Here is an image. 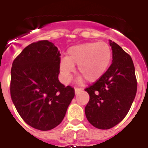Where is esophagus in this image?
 Masks as SVG:
<instances>
[{
  "mask_svg": "<svg viewBox=\"0 0 148 148\" xmlns=\"http://www.w3.org/2000/svg\"><path fill=\"white\" fill-rule=\"evenodd\" d=\"M83 90L82 88H75V94H78L79 92H82V91Z\"/></svg>",
  "mask_w": 148,
  "mask_h": 148,
  "instance_id": "obj_1",
  "label": "esophagus"
}]
</instances>
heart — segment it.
I'll use <instances>...</instances> for the list:
<instances>
[{
    "label": "heart",
    "instance_id": "1",
    "mask_svg": "<svg viewBox=\"0 0 148 148\" xmlns=\"http://www.w3.org/2000/svg\"><path fill=\"white\" fill-rule=\"evenodd\" d=\"M112 49L106 42H89L75 45L69 48L66 58L60 60V70L62 81H70L74 66H78V73L89 83L100 79L109 68L112 62Z\"/></svg>",
    "mask_w": 148,
    "mask_h": 148
}]
</instances>
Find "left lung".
Returning <instances> with one entry per match:
<instances>
[{
    "label": "left lung",
    "mask_w": 148,
    "mask_h": 148,
    "mask_svg": "<svg viewBox=\"0 0 148 148\" xmlns=\"http://www.w3.org/2000/svg\"><path fill=\"white\" fill-rule=\"evenodd\" d=\"M112 63L102 77L86 88L89 101L85 108L91 125L109 129L121 122L131 108L137 92V79L132 57L119 45L109 40Z\"/></svg>",
    "instance_id": "left-lung-1"
}]
</instances>
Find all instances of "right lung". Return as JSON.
Instances as JSON below:
<instances>
[{
  "label": "right lung",
  "instance_id": "right-lung-1",
  "mask_svg": "<svg viewBox=\"0 0 148 148\" xmlns=\"http://www.w3.org/2000/svg\"><path fill=\"white\" fill-rule=\"evenodd\" d=\"M60 53L53 42L41 40L23 49L11 68L10 95L27 125L49 131L64 119L74 88L59 81Z\"/></svg>",
  "mask_w": 148,
  "mask_h": 148
}]
</instances>
